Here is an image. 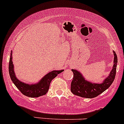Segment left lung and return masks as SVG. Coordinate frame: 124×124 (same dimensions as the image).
I'll list each match as a JSON object with an SVG mask.
<instances>
[{"label": "left lung", "instance_id": "1", "mask_svg": "<svg viewBox=\"0 0 124 124\" xmlns=\"http://www.w3.org/2000/svg\"><path fill=\"white\" fill-rule=\"evenodd\" d=\"M113 53L114 60L113 69L109 76L107 77L102 84H93L86 81L79 71L76 70H71L73 73V78L71 83V92L74 95L82 98H93L98 96L108 88L114 81L117 69V56L114 51Z\"/></svg>", "mask_w": 124, "mask_h": 124}]
</instances>
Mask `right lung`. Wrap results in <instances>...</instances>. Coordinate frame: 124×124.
<instances>
[{
	"instance_id": "1",
	"label": "right lung",
	"mask_w": 124,
	"mask_h": 124,
	"mask_svg": "<svg viewBox=\"0 0 124 124\" xmlns=\"http://www.w3.org/2000/svg\"><path fill=\"white\" fill-rule=\"evenodd\" d=\"M11 56L12 52L10 55L9 66H8L10 78L15 85L17 86V88L22 94L31 98H38L39 96L46 95L48 91L50 83L52 80L57 76L58 74L61 73L63 71V70H54L51 71L41 79V81L36 84L28 85L25 84L18 80L15 76Z\"/></svg>"
}]
</instances>
